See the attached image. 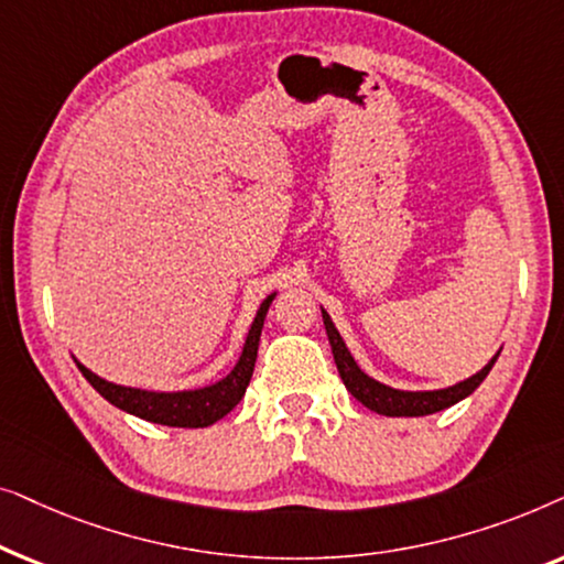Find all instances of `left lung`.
Instances as JSON below:
<instances>
[{
	"mask_svg": "<svg viewBox=\"0 0 564 564\" xmlns=\"http://www.w3.org/2000/svg\"><path fill=\"white\" fill-rule=\"evenodd\" d=\"M323 326H326V334H328V341H330V351H334V359H336V369L338 375H341V380L346 384V390L351 392L354 398L359 400L361 405L369 408V411L380 413V415H392V419H398V415H429V413H438L444 411V408H449L454 403H459V400H465L467 395H473V392L480 388V382L488 377V372L496 365L498 354L492 357L488 365H485L480 372L467 377V380H462L457 384H452V388H444V390H395V388H388V384L372 380V377L365 375L359 369L357 361H354L351 351L346 349L341 334H338L334 321H330V315L323 311Z\"/></svg>",
	"mask_w": 564,
	"mask_h": 564,
	"instance_id": "obj_1",
	"label": "left lung"
}]
</instances>
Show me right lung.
<instances>
[{
  "label": "right lung",
  "mask_w": 564,
  "mask_h": 564,
  "mask_svg": "<svg viewBox=\"0 0 564 564\" xmlns=\"http://www.w3.org/2000/svg\"><path fill=\"white\" fill-rule=\"evenodd\" d=\"M276 292H272L264 303L259 305L257 318H253L249 336H246L243 351L238 357L236 367L223 377V380L205 384L197 390H176V392H156V390H141V388H126V384L107 382L97 377L91 369H87L82 361H76L79 372L87 377V382L102 395L107 403H112L120 411L138 419L161 423V426H176V429H205L228 415L234 408L241 403L246 388H249L253 365H257L259 338L261 328H264V318L269 305H272Z\"/></svg>",
  "instance_id": "add662e5"
}]
</instances>
